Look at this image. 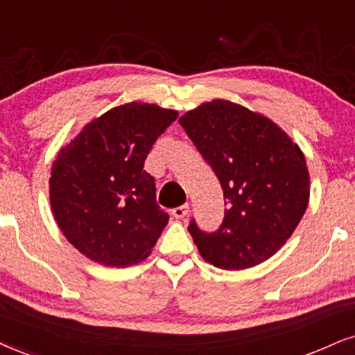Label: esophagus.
<instances>
[{
    "label": "esophagus",
    "instance_id": "1",
    "mask_svg": "<svg viewBox=\"0 0 355 355\" xmlns=\"http://www.w3.org/2000/svg\"><path fill=\"white\" fill-rule=\"evenodd\" d=\"M187 214H189V204L179 205V207L173 209V216L176 217V218H184Z\"/></svg>",
    "mask_w": 355,
    "mask_h": 355
}]
</instances>
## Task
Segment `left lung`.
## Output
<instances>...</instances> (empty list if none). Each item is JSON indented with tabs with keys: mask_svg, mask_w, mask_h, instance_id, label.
Segmentation results:
<instances>
[{
	"mask_svg": "<svg viewBox=\"0 0 355 355\" xmlns=\"http://www.w3.org/2000/svg\"><path fill=\"white\" fill-rule=\"evenodd\" d=\"M179 123L216 173L225 216L205 234L191 220L189 234L202 258L224 270L268 260L286 243L304 216L309 173L304 155L277 123L229 100H212Z\"/></svg>",
	"mask_w": 355,
	"mask_h": 355,
	"instance_id": "1",
	"label": "left lung"
}]
</instances>
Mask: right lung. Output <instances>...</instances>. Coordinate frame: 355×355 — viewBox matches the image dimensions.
I'll use <instances>...</instances> for the list:
<instances>
[{
  "label": "right lung",
  "mask_w": 355,
  "mask_h": 355,
  "mask_svg": "<svg viewBox=\"0 0 355 355\" xmlns=\"http://www.w3.org/2000/svg\"><path fill=\"white\" fill-rule=\"evenodd\" d=\"M176 110L131 102L92 120L57 153L51 209L64 237L105 266L138 263L151 253L169 216L156 202L155 178L143 169Z\"/></svg>",
  "instance_id": "add662e5"
}]
</instances>
